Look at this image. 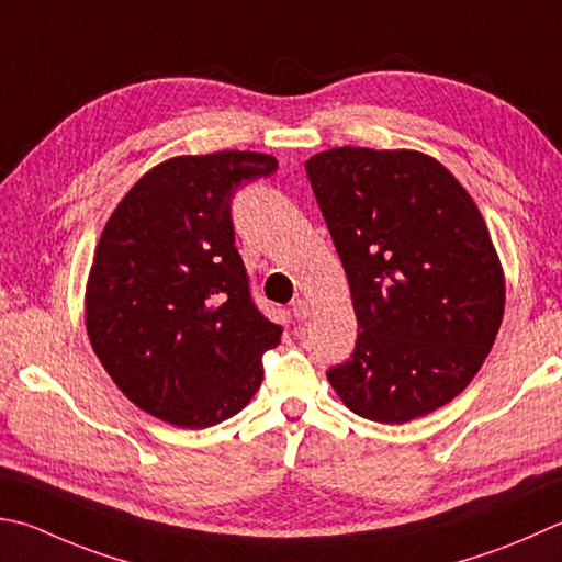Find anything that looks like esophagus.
I'll return each mask as SVG.
<instances>
[{
  "label": "esophagus",
  "mask_w": 562,
  "mask_h": 562,
  "mask_svg": "<svg viewBox=\"0 0 562 562\" xmlns=\"http://www.w3.org/2000/svg\"><path fill=\"white\" fill-rule=\"evenodd\" d=\"M292 314H294V319H307L310 316V302L304 300V297H297L292 302Z\"/></svg>",
  "instance_id": "34e87169"
}]
</instances>
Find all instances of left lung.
Segmentation results:
<instances>
[{"instance_id": "left-lung-1", "label": "left lung", "mask_w": 562, "mask_h": 562, "mask_svg": "<svg viewBox=\"0 0 562 562\" xmlns=\"http://www.w3.org/2000/svg\"><path fill=\"white\" fill-rule=\"evenodd\" d=\"M304 169L361 329L326 379L373 423L403 425L450 403L482 369L506 300L476 203L413 149L334 147Z\"/></svg>"}]
</instances>
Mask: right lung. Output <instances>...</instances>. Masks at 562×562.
<instances>
[{
    "instance_id": "obj_1",
    "label": "right lung",
    "mask_w": 562,
    "mask_h": 562,
    "mask_svg": "<svg viewBox=\"0 0 562 562\" xmlns=\"http://www.w3.org/2000/svg\"><path fill=\"white\" fill-rule=\"evenodd\" d=\"M260 151L175 157L147 171L105 223L86 290V326L132 403L189 430L228 420L280 344L250 294L231 203L270 177Z\"/></svg>"
}]
</instances>
